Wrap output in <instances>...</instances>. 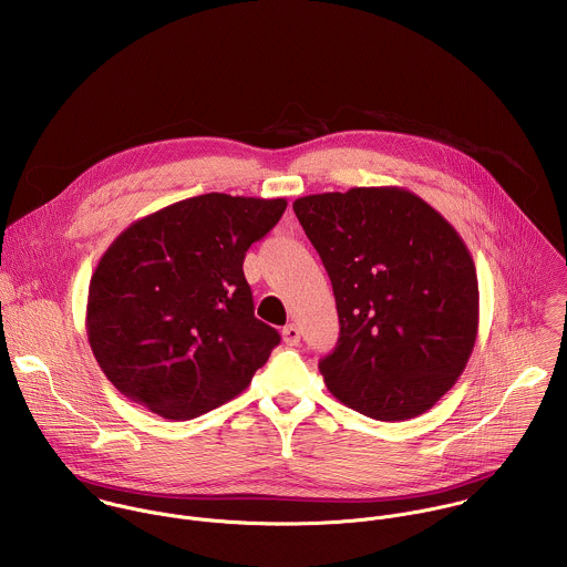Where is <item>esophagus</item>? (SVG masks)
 <instances>
[{"label":"esophagus","instance_id":"1","mask_svg":"<svg viewBox=\"0 0 567 567\" xmlns=\"http://www.w3.org/2000/svg\"><path fill=\"white\" fill-rule=\"evenodd\" d=\"M284 341H286V346H297L301 341V332H299L297 323H288L284 328Z\"/></svg>","mask_w":567,"mask_h":567}]
</instances>
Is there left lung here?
Segmentation results:
<instances>
[{"label": "left lung", "mask_w": 567, "mask_h": 567, "mask_svg": "<svg viewBox=\"0 0 567 567\" xmlns=\"http://www.w3.org/2000/svg\"><path fill=\"white\" fill-rule=\"evenodd\" d=\"M337 299L339 343L319 361L328 389L374 420L431 409L464 372L480 290L457 230L398 187L319 193L292 204Z\"/></svg>", "instance_id": "1"}]
</instances>
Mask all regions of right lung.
Returning a JSON list of instances; mask_svg holds the SVG:
<instances>
[{
    "label": "right lung",
    "instance_id": "add662e5",
    "mask_svg": "<svg viewBox=\"0 0 567 567\" xmlns=\"http://www.w3.org/2000/svg\"><path fill=\"white\" fill-rule=\"evenodd\" d=\"M284 197L206 193L125 228L87 297L96 363L130 400L167 420L241 393L281 337L255 317L244 257L284 215Z\"/></svg>",
    "mask_w": 567,
    "mask_h": 567
}]
</instances>
